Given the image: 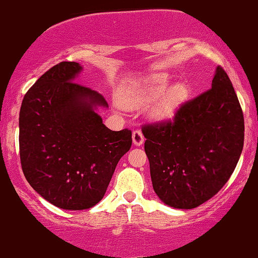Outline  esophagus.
<instances>
[{"instance_id":"1","label":"esophagus","mask_w":258,"mask_h":258,"mask_svg":"<svg viewBox=\"0 0 258 258\" xmlns=\"http://www.w3.org/2000/svg\"><path fill=\"white\" fill-rule=\"evenodd\" d=\"M132 141H134L135 146H141L145 142V137L141 130H135L134 134H132Z\"/></svg>"}]
</instances>
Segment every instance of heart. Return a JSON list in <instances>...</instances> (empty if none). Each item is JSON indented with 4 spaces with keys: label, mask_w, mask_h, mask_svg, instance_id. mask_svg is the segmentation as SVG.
<instances>
[{
    "label": "heart",
    "mask_w": 258,
    "mask_h": 258,
    "mask_svg": "<svg viewBox=\"0 0 258 258\" xmlns=\"http://www.w3.org/2000/svg\"><path fill=\"white\" fill-rule=\"evenodd\" d=\"M168 85V77L165 74H154L146 79L135 81L124 88L122 104L124 106L135 107L145 102L156 99L164 91ZM188 94L185 84L177 83L170 86L163 95L153 111V116L157 120L170 118L180 106L181 102Z\"/></svg>",
    "instance_id": "b5f03b06"
}]
</instances>
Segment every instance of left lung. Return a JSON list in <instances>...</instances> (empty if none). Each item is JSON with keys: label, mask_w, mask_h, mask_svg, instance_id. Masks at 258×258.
Returning a JSON list of instances; mask_svg holds the SVG:
<instances>
[{"label": "left lung", "mask_w": 258, "mask_h": 258, "mask_svg": "<svg viewBox=\"0 0 258 258\" xmlns=\"http://www.w3.org/2000/svg\"><path fill=\"white\" fill-rule=\"evenodd\" d=\"M153 189L164 204L193 209L226 184L243 147L245 122L221 67L211 89L184 102L173 120L142 127Z\"/></svg>", "instance_id": "1"}]
</instances>
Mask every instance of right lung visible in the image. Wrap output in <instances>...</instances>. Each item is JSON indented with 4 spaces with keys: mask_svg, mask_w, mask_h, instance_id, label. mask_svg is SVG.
<instances>
[{
    "mask_svg": "<svg viewBox=\"0 0 258 258\" xmlns=\"http://www.w3.org/2000/svg\"><path fill=\"white\" fill-rule=\"evenodd\" d=\"M83 68L54 65L24 95L20 111V157L32 188L65 210L93 208L104 198L131 130L111 131L95 112L107 107L95 90L75 83Z\"/></svg>",
    "mask_w": 258,
    "mask_h": 258,
    "instance_id": "obj_1",
    "label": "right lung"
}]
</instances>
